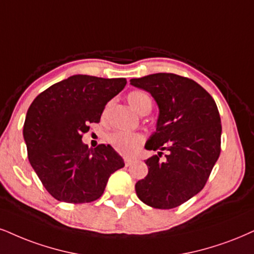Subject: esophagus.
Instances as JSON below:
<instances>
[{"mask_svg":"<svg viewBox=\"0 0 254 254\" xmlns=\"http://www.w3.org/2000/svg\"><path fill=\"white\" fill-rule=\"evenodd\" d=\"M133 162H134L133 159H129V158H125V165H126L127 167H128V166H130V165H132Z\"/></svg>","mask_w":254,"mask_h":254,"instance_id":"obj_1","label":"esophagus"}]
</instances>
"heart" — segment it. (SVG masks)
Listing matches in <instances>:
<instances>
[{"mask_svg":"<svg viewBox=\"0 0 254 254\" xmlns=\"http://www.w3.org/2000/svg\"><path fill=\"white\" fill-rule=\"evenodd\" d=\"M128 102L132 106V108L140 114L146 109L151 111L152 99L143 90H134L128 94ZM108 142L121 155L132 156L142 145L143 135L141 133L114 132L108 136Z\"/></svg>","mask_w":254,"mask_h":254,"instance_id":"obj_1","label":"heart"}]
</instances>
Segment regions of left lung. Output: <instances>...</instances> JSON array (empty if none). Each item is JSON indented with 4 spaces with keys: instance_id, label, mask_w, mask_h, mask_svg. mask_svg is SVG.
I'll return each instance as SVG.
<instances>
[{
    "instance_id": "8db88e82",
    "label": "left lung",
    "mask_w": 254,
    "mask_h": 254,
    "mask_svg": "<svg viewBox=\"0 0 254 254\" xmlns=\"http://www.w3.org/2000/svg\"><path fill=\"white\" fill-rule=\"evenodd\" d=\"M159 106L156 130L146 149L160 151L146 160L148 174L135 184L137 198L154 208L171 209L198 194L220 155L221 122L215 101L189 77L172 73L132 79ZM162 150L166 160L159 162Z\"/></svg>"
}]
</instances>
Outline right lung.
Instances as JSON below:
<instances>
[{"label":"right lung","instance_id":"obj_1","mask_svg":"<svg viewBox=\"0 0 254 254\" xmlns=\"http://www.w3.org/2000/svg\"><path fill=\"white\" fill-rule=\"evenodd\" d=\"M126 83L124 77L73 75L31 102L23 126L28 159L45 189L59 201L99 199L111 174L125 166L112 146L88 148L82 135L89 124L100 122L105 106Z\"/></svg>","mask_w":254,"mask_h":254}]
</instances>
